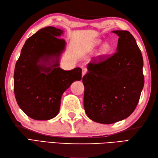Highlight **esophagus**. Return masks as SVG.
I'll return each instance as SVG.
<instances>
[{
	"label": "esophagus",
	"instance_id": "34e87169",
	"mask_svg": "<svg viewBox=\"0 0 158 158\" xmlns=\"http://www.w3.org/2000/svg\"><path fill=\"white\" fill-rule=\"evenodd\" d=\"M87 72H88V69H87L86 68H83L82 70V76L85 75Z\"/></svg>",
	"mask_w": 158,
	"mask_h": 158
}]
</instances>
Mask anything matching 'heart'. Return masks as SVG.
Instances as JSON below:
<instances>
[{
    "instance_id": "1",
    "label": "heart",
    "mask_w": 158,
    "mask_h": 158,
    "mask_svg": "<svg viewBox=\"0 0 158 158\" xmlns=\"http://www.w3.org/2000/svg\"><path fill=\"white\" fill-rule=\"evenodd\" d=\"M100 43V40H97V41H96L94 43V46H96V45H98ZM109 49H110V45L108 44V43H105V44H104V45H102V48H101V53H102V54H105V53L109 52Z\"/></svg>"
}]
</instances>
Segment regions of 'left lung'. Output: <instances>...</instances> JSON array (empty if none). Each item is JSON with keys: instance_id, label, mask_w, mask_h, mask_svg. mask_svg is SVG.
Wrapping results in <instances>:
<instances>
[{"instance_id": "8db88e82", "label": "left lung", "mask_w": 158, "mask_h": 158, "mask_svg": "<svg viewBox=\"0 0 158 158\" xmlns=\"http://www.w3.org/2000/svg\"><path fill=\"white\" fill-rule=\"evenodd\" d=\"M113 32L119 36L117 52L92 60L82 79L87 115L104 124L119 122L133 113L145 83L143 59L135 39L126 31Z\"/></svg>"}]
</instances>
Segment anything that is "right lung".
Returning <instances> with one entry per match:
<instances>
[{"instance_id": "obj_1", "label": "right lung", "mask_w": 158, "mask_h": 158, "mask_svg": "<svg viewBox=\"0 0 158 158\" xmlns=\"http://www.w3.org/2000/svg\"><path fill=\"white\" fill-rule=\"evenodd\" d=\"M62 32L52 26L39 30L26 40L16 62L13 77L16 101L33 119L55 117L64 92L73 81L81 79V68L64 70L59 67V56L66 45L64 40L58 38Z\"/></svg>"}]
</instances>
